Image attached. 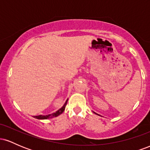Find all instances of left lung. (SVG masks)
Here are the masks:
<instances>
[{
	"mask_svg": "<svg viewBox=\"0 0 150 150\" xmlns=\"http://www.w3.org/2000/svg\"><path fill=\"white\" fill-rule=\"evenodd\" d=\"M93 112H94V111H93ZM94 113H95V114H97V115H98V116H100V115H99V114H97V113H95V112H94Z\"/></svg>",
	"mask_w": 150,
	"mask_h": 150,
	"instance_id": "8db88e82",
	"label": "left lung"
}]
</instances>
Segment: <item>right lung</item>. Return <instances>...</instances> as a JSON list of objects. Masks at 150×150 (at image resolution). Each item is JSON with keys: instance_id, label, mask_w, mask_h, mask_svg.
<instances>
[{"instance_id": "1", "label": "right lung", "mask_w": 150, "mask_h": 150, "mask_svg": "<svg viewBox=\"0 0 150 150\" xmlns=\"http://www.w3.org/2000/svg\"><path fill=\"white\" fill-rule=\"evenodd\" d=\"M67 102H68V99H67V101H65L64 105H63V106H62L59 110H58L56 112L51 113V114L46 115V116H44V115H39V116H34L33 117L35 118H37V119H48V118H53V117H57L58 116H59V115H61V113L65 111V108L67 104Z\"/></svg>"}]
</instances>
